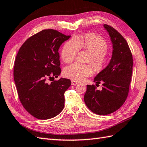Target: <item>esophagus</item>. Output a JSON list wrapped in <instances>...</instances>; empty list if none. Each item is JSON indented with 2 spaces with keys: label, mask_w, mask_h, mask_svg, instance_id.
I'll return each instance as SVG.
<instances>
[{
  "label": "esophagus",
  "mask_w": 147,
  "mask_h": 147,
  "mask_svg": "<svg viewBox=\"0 0 147 147\" xmlns=\"http://www.w3.org/2000/svg\"><path fill=\"white\" fill-rule=\"evenodd\" d=\"M71 84H72V85H76V84H78V83L77 81H74V80H72L71 81Z\"/></svg>",
  "instance_id": "1"
}]
</instances>
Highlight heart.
Instances as JSON below:
<instances>
[{
    "instance_id": "b5f03b06",
    "label": "heart",
    "mask_w": 147,
    "mask_h": 147,
    "mask_svg": "<svg viewBox=\"0 0 147 147\" xmlns=\"http://www.w3.org/2000/svg\"><path fill=\"white\" fill-rule=\"evenodd\" d=\"M108 44L105 40L94 34L88 33L83 36L71 39L64 44L61 57L66 63L76 58L80 49H84L90 53L89 61L93 64L94 69L100 71L103 69L107 62V52ZM93 73V69L90 64L75 63L67 66L64 70V75L74 81H81Z\"/></svg>"
}]
</instances>
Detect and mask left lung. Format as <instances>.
Returning <instances> with one entry per match:
<instances>
[{
  "instance_id": "1",
  "label": "left lung",
  "mask_w": 147,
  "mask_h": 147,
  "mask_svg": "<svg viewBox=\"0 0 147 147\" xmlns=\"http://www.w3.org/2000/svg\"><path fill=\"white\" fill-rule=\"evenodd\" d=\"M113 44L108 65L94 78L96 85L102 83V90L87 85L84 100L87 107L97 115H107L118 110L128 96L132 70L133 57L127 40L117 30L104 24Z\"/></svg>"
}]
</instances>
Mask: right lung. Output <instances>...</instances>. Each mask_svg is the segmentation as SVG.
Returning <instances> with one entry per match:
<instances>
[{"mask_svg":"<svg viewBox=\"0 0 147 147\" xmlns=\"http://www.w3.org/2000/svg\"><path fill=\"white\" fill-rule=\"evenodd\" d=\"M71 36L44 29L27 39L19 50L13 78L20 103L37 119L47 120L59 115L64 107V93L71 82L52 80L61 74L59 47ZM52 80L50 84L48 81Z\"/></svg>","mask_w":147,"mask_h":147,"instance_id":"obj_1","label":"right lung"}]
</instances>
